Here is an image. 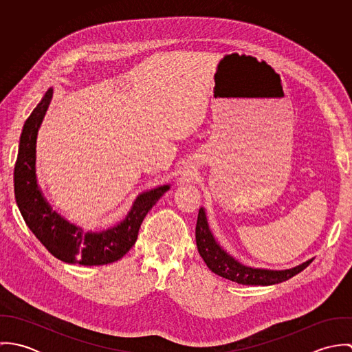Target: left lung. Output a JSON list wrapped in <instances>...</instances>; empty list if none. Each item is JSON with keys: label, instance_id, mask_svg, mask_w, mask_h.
<instances>
[{"label": "left lung", "instance_id": "left-lung-1", "mask_svg": "<svg viewBox=\"0 0 352 352\" xmlns=\"http://www.w3.org/2000/svg\"><path fill=\"white\" fill-rule=\"evenodd\" d=\"M195 239H197L199 254L204 260V263L207 264V267L214 274L225 279H229L232 282H237L240 285L268 286V285L280 283L300 274L313 261V260H307L302 263L301 265H297L294 268L285 270V271H271V270H258V268L245 267L240 264L237 260H234L232 256H229L215 243L208 229L207 218L203 208L199 210V214H198Z\"/></svg>", "mask_w": 352, "mask_h": 352}]
</instances>
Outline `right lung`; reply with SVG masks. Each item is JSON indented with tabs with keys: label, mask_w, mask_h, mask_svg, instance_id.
<instances>
[{
	"label": "right lung",
	"mask_w": 352,
	"mask_h": 352,
	"mask_svg": "<svg viewBox=\"0 0 352 352\" xmlns=\"http://www.w3.org/2000/svg\"><path fill=\"white\" fill-rule=\"evenodd\" d=\"M51 99L50 88L24 123L13 173L16 203L27 226L54 257L81 265L113 263L133 248L144 218L169 190V186L140 195L126 219L104 232H84L51 211L49 203L42 197L35 175L36 135Z\"/></svg>",
	"instance_id": "obj_1"
}]
</instances>
